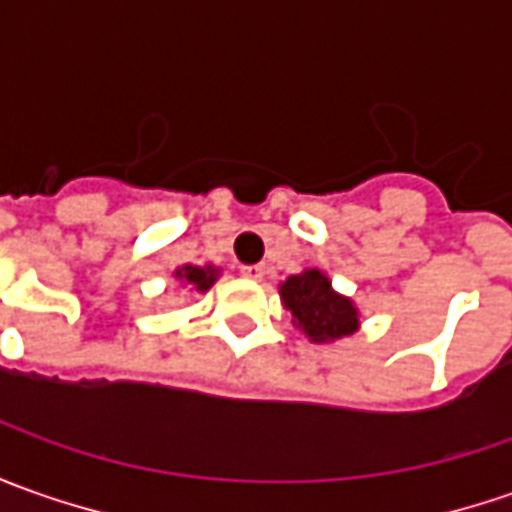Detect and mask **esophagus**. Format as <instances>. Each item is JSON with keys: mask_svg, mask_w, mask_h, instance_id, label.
Masks as SVG:
<instances>
[{"mask_svg": "<svg viewBox=\"0 0 512 512\" xmlns=\"http://www.w3.org/2000/svg\"><path fill=\"white\" fill-rule=\"evenodd\" d=\"M240 274H243V277H249V280H263V274H266V266H263V263L240 266Z\"/></svg>", "mask_w": 512, "mask_h": 512, "instance_id": "34e87169", "label": "esophagus"}]
</instances>
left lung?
Segmentation results:
<instances>
[{
  "mask_svg": "<svg viewBox=\"0 0 512 512\" xmlns=\"http://www.w3.org/2000/svg\"><path fill=\"white\" fill-rule=\"evenodd\" d=\"M280 300L291 311V323L311 343H334L360 328L357 306L331 289V280L320 269H306L280 283Z\"/></svg>",
  "mask_w": 512,
  "mask_h": 512,
  "instance_id": "1",
  "label": "left lung"
}]
</instances>
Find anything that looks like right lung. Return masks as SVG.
I'll return each mask as SVG.
<instances>
[{
  "instance_id": "right-lung-1",
  "label": "right lung",
  "mask_w": 512,
  "mask_h": 512,
  "mask_svg": "<svg viewBox=\"0 0 512 512\" xmlns=\"http://www.w3.org/2000/svg\"><path fill=\"white\" fill-rule=\"evenodd\" d=\"M218 274H221V269H215V266H184L175 272V277L181 283H189L195 291H209L212 283L218 280Z\"/></svg>"
}]
</instances>
